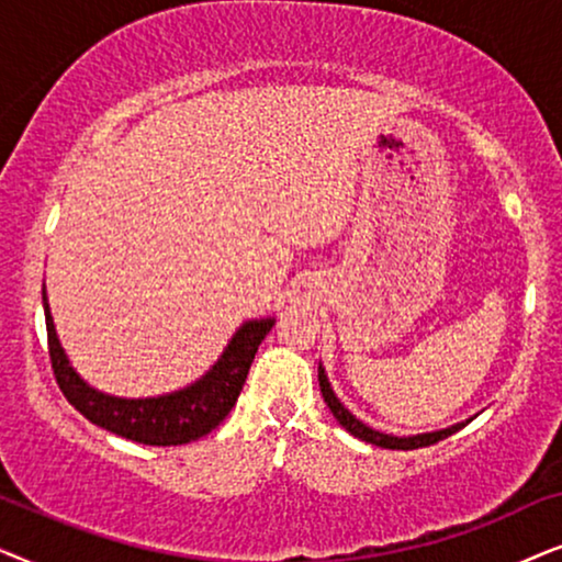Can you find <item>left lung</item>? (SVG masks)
<instances>
[{
	"instance_id": "8db88e82",
	"label": "left lung",
	"mask_w": 562,
	"mask_h": 562,
	"mask_svg": "<svg viewBox=\"0 0 562 562\" xmlns=\"http://www.w3.org/2000/svg\"><path fill=\"white\" fill-rule=\"evenodd\" d=\"M318 385H321V393H324V401L326 406L331 408V414L336 416V422H339L344 429H347L351 437L362 439V442H370L375 447H385V450H418V447H429V445H437L442 442V439L452 437L454 431H460L465 424H458V426H450V429H442V431H431V434H418V437H391V434H380L375 429H370V426H364L359 418H355L349 414L347 408L341 406L339 398H336L331 385H328V378L324 368H318Z\"/></svg>"
}]
</instances>
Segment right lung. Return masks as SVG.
Here are the masks:
<instances>
[{
    "mask_svg": "<svg viewBox=\"0 0 562 562\" xmlns=\"http://www.w3.org/2000/svg\"><path fill=\"white\" fill-rule=\"evenodd\" d=\"M43 308H46L50 370H54V378L66 401L102 429L131 439V442L151 447H177L211 434L236 406L254 355H257L259 344L265 341V336L274 324L272 318H267L251 321V324L238 328L228 349L218 359V364L203 380L184 387V391L161 395V398L125 401L92 391L71 370L69 359H66L61 344L56 339L46 293H43Z\"/></svg>",
    "mask_w": 562,
    "mask_h": 562,
    "instance_id": "obj_1",
    "label": "right lung"
}]
</instances>
